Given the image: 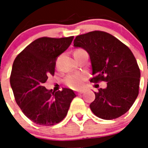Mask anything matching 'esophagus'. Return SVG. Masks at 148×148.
<instances>
[{
    "label": "esophagus",
    "mask_w": 148,
    "mask_h": 148,
    "mask_svg": "<svg viewBox=\"0 0 148 148\" xmlns=\"http://www.w3.org/2000/svg\"><path fill=\"white\" fill-rule=\"evenodd\" d=\"M84 92V90H78V94H82Z\"/></svg>",
    "instance_id": "1"
}]
</instances>
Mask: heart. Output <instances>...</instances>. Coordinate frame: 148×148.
<instances>
[{
    "mask_svg": "<svg viewBox=\"0 0 148 148\" xmlns=\"http://www.w3.org/2000/svg\"><path fill=\"white\" fill-rule=\"evenodd\" d=\"M83 49H78L75 52H78V51H82ZM84 76L82 74H73V75H68L65 78V84L68 87H71V88H78L80 87L82 83V81L84 80Z\"/></svg>",
    "mask_w": 148,
    "mask_h": 148,
    "instance_id": "heart-1",
    "label": "heart"
}]
</instances>
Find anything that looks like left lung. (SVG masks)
Segmentation results:
<instances>
[{"mask_svg": "<svg viewBox=\"0 0 148 148\" xmlns=\"http://www.w3.org/2000/svg\"><path fill=\"white\" fill-rule=\"evenodd\" d=\"M74 47L85 49L92 66L90 82H107L105 89L94 92L90 105L92 113L105 120L117 119L127 113L138 95L140 70L133 53L113 35L92 31L76 36Z\"/></svg>", "mask_w": 148, "mask_h": 148, "instance_id": "1", "label": "left lung"}]
</instances>
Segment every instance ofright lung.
<instances>
[{
	"mask_svg": "<svg viewBox=\"0 0 148 148\" xmlns=\"http://www.w3.org/2000/svg\"><path fill=\"white\" fill-rule=\"evenodd\" d=\"M73 38L36 39L13 63L10 84L16 103L23 114L37 125L52 126L62 121L76 96L70 89L55 92L44 87L48 75H54L57 58L70 47Z\"/></svg>",
	"mask_w": 148,
	"mask_h": 148,
	"instance_id": "1",
	"label": "right lung"
}]
</instances>
